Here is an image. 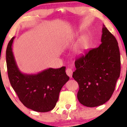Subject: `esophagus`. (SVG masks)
Instances as JSON below:
<instances>
[{
	"instance_id": "obj_1",
	"label": "esophagus",
	"mask_w": 127,
	"mask_h": 127,
	"mask_svg": "<svg viewBox=\"0 0 127 127\" xmlns=\"http://www.w3.org/2000/svg\"><path fill=\"white\" fill-rule=\"evenodd\" d=\"M65 72H66L67 75L68 76L70 77V78H72V73H73V70H72V68H67Z\"/></svg>"
}]
</instances>
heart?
Segmentation results:
<instances>
[{"label":"heart","instance_id":"obj_1","mask_svg":"<svg viewBox=\"0 0 127 127\" xmlns=\"http://www.w3.org/2000/svg\"><path fill=\"white\" fill-rule=\"evenodd\" d=\"M86 44H87V42L85 39H82L79 42V43L77 47L76 48V52L78 54L82 53L84 51V49L86 47Z\"/></svg>","mask_w":127,"mask_h":127}]
</instances>
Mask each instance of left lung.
<instances>
[{"label":"left lung","mask_w":127,"mask_h":127,"mask_svg":"<svg viewBox=\"0 0 127 127\" xmlns=\"http://www.w3.org/2000/svg\"><path fill=\"white\" fill-rule=\"evenodd\" d=\"M101 43L76 60L72 77L78 83L77 97L87 107L102 105L110 98L121 72V57L115 36L103 26Z\"/></svg>","instance_id":"1"}]
</instances>
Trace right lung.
Wrapping results in <instances>:
<instances>
[{
	"instance_id": "right-lung-1",
	"label": "right lung",
	"mask_w": 127,
	"mask_h": 127,
	"mask_svg": "<svg viewBox=\"0 0 127 127\" xmlns=\"http://www.w3.org/2000/svg\"><path fill=\"white\" fill-rule=\"evenodd\" d=\"M15 37L9 42L6 51L7 70L11 85L21 102L36 112H46L55 107L62 87L69 79L65 67L49 68L35 75L20 72L12 52Z\"/></svg>"
}]
</instances>
